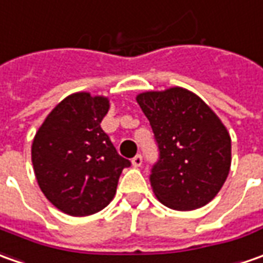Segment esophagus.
<instances>
[{
  "label": "esophagus",
  "mask_w": 263,
  "mask_h": 263,
  "mask_svg": "<svg viewBox=\"0 0 263 263\" xmlns=\"http://www.w3.org/2000/svg\"><path fill=\"white\" fill-rule=\"evenodd\" d=\"M141 164H142V157L141 155H135L134 158H132V165L134 167H141Z\"/></svg>",
  "instance_id": "esophagus-1"
}]
</instances>
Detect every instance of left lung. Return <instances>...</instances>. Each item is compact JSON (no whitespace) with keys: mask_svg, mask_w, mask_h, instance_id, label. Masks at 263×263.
Returning a JSON list of instances; mask_svg holds the SVG:
<instances>
[{"mask_svg":"<svg viewBox=\"0 0 263 263\" xmlns=\"http://www.w3.org/2000/svg\"><path fill=\"white\" fill-rule=\"evenodd\" d=\"M137 102L160 149L149 183L164 206L189 212L220 192L232 164V139L220 118L184 87L148 90Z\"/></svg>","mask_w":263,"mask_h":263,"instance_id":"left-lung-1","label":"left lung"}]
</instances>
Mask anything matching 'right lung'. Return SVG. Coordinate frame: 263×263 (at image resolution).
I'll return each instance as SVG.
<instances>
[{"instance_id":"1","label":"right lung","mask_w":263,"mask_h":263,"mask_svg":"<svg viewBox=\"0 0 263 263\" xmlns=\"http://www.w3.org/2000/svg\"><path fill=\"white\" fill-rule=\"evenodd\" d=\"M109 106L106 96L71 93L34 135L31 161L39 187L69 216L83 217L105 209L115 197L122 170L131 165L101 128Z\"/></svg>"}]
</instances>
